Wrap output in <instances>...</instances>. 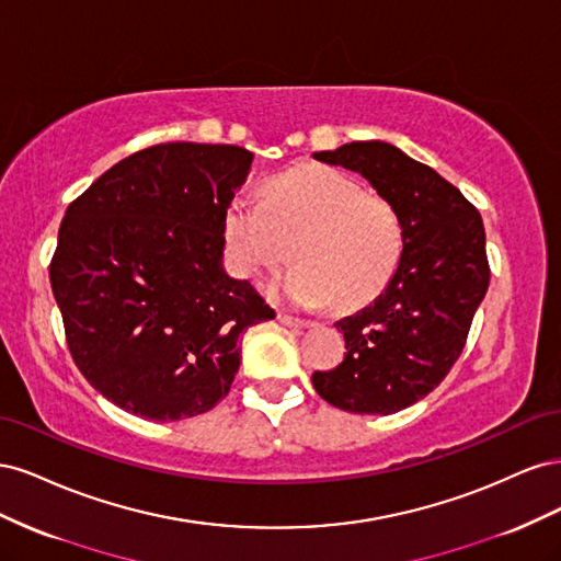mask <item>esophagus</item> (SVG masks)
<instances>
[{
    "instance_id": "34e87169",
    "label": "esophagus",
    "mask_w": 561,
    "mask_h": 561,
    "mask_svg": "<svg viewBox=\"0 0 561 561\" xmlns=\"http://www.w3.org/2000/svg\"><path fill=\"white\" fill-rule=\"evenodd\" d=\"M278 322H280V325H285V328H295V330H304V328H311L313 325L311 320H304V318L290 316V313H285V311L278 313Z\"/></svg>"
}]
</instances>
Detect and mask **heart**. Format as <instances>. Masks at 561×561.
<instances>
[{"label": "heart", "mask_w": 561, "mask_h": 561, "mask_svg": "<svg viewBox=\"0 0 561 561\" xmlns=\"http://www.w3.org/2000/svg\"><path fill=\"white\" fill-rule=\"evenodd\" d=\"M229 257L241 276L299 260L274 285L297 307L332 297L363 304L381 293L402 254L398 210L360 182L325 163H301L266 184V201L236 194L225 210Z\"/></svg>", "instance_id": "obj_1"}]
</instances>
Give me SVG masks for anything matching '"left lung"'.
Wrapping results in <instances>:
<instances>
[{"label":"left lung","instance_id":"obj_1","mask_svg":"<svg viewBox=\"0 0 561 561\" xmlns=\"http://www.w3.org/2000/svg\"><path fill=\"white\" fill-rule=\"evenodd\" d=\"M316 161L360 173L400 215L396 274L369 307L334 322L344 363L313 371L316 393L353 414H393L447 377L489 287L484 225L433 168L381 140L316 151Z\"/></svg>","mask_w":561,"mask_h":561}]
</instances>
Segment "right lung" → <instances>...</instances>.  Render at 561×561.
Masks as SVG:
<instances>
[{"instance_id":"1","label":"right lung","mask_w":561,"mask_h":561,"mask_svg":"<svg viewBox=\"0 0 561 561\" xmlns=\"http://www.w3.org/2000/svg\"><path fill=\"white\" fill-rule=\"evenodd\" d=\"M254 154L165 142L130 154L70 203L50 262L67 346L124 412L180 421L213 410L241 336L276 313L225 268V210Z\"/></svg>"}]
</instances>
